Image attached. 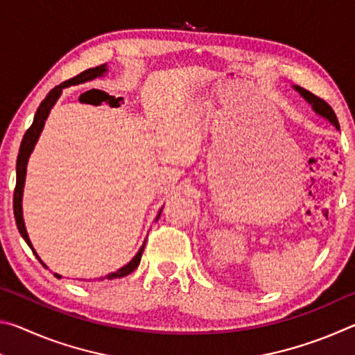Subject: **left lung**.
Segmentation results:
<instances>
[{"mask_svg": "<svg viewBox=\"0 0 355 355\" xmlns=\"http://www.w3.org/2000/svg\"><path fill=\"white\" fill-rule=\"evenodd\" d=\"M294 89H296V91H297L300 95H302V97H304L305 100L309 101V103L311 105V107H313V111L318 114V116H321V117H324L326 120H329V122L332 123L336 130H340L338 119H336L334 110L326 103V101H324V100L320 98V97H316V95L311 94L310 91H305V89L299 87V86H294Z\"/></svg>", "mask_w": 355, "mask_h": 355, "instance_id": "obj_1", "label": "left lung"}]
</instances>
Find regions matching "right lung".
<instances>
[{"instance_id": "obj_1", "label": "right lung", "mask_w": 355, "mask_h": 355, "mask_svg": "<svg viewBox=\"0 0 355 355\" xmlns=\"http://www.w3.org/2000/svg\"><path fill=\"white\" fill-rule=\"evenodd\" d=\"M107 71V67L106 64L103 65H98V67L95 69H87L84 70L83 73L76 75L75 78H71V80H67L59 84V86H56L55 89H51L50 92H48V95L45 97V100L42 101L40 106L37 107V111H35V116H34V120H33V125L31 127L28 128V131L25 133V136H23V141L20 144V150H19V158H17V183H15V191H14V216H15V222H17V227H19V232L20 235L23 236V239H25L26 244L31 248V250L34 252V255L37 257V260L44 264V266L46 268V264L40 260V257L37 255V252L34 250L31 241H29V236H28V232H26V227H25V220H23V211H21V199H23V188H25V178H26V166H28V159H29V155H31V152L34 150V146L35 142H37L39 136L42 133V130H44V125H45V120L48 117V114H50L51 107L55 106V103L58 101V98L61 97L62 94V89L69 87V86H73V84H81V83H86V81H91V80H95V78L98 76H103ZM161 211H163V208L159 209L158 216H156L155 220L159 219L161 216ZM144 248H146V241H144V244L141 245V249L137 250V254L133 257V260H131L130 263L125 264L123 268L117 269L116 272H111L105 275V277H100V280L103 279H107V280H112V279H120V277H125V275H128L135 271V269L139 266L141 263V257H142V252H144ZM55 277L61 279V275L59 274H55Z\"/></svg>"}]
</instances>
